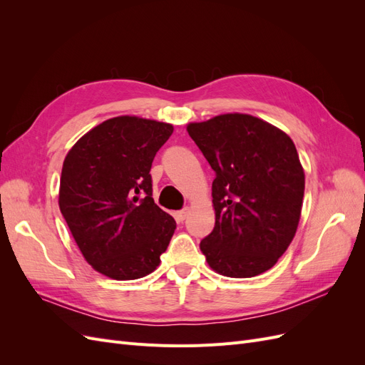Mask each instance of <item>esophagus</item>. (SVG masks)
<instances>
[{
	"label": "esophagus",
	"mask_w": 365,
	"mask_h": 365,
	"mask_svg": "<svg viewBox=\"0 0 365 365\" xmlns=\"http://www.w3.org/2000/svg\"><path fill=\"white\" fill-rule=\"evenodd\" d=\"M187 215H189V208H182V210H180V212L175 213V217H176V220L182 222V220L187 217Z\"/></svg>",
	"instance_id": "obj_1"
}]
</instances>
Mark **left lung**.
Returning a JSON list of instances; mask_svg holds the SVG:
<instances>
[{
	"label": "left lung",
	"mask_w": 365,
	"mask_h": 365,
	"mask_svg": "<svg viewBox=\"0 0 365 365\" xmlns=\"http://www.w3.org/2000/svg\"><path fill=\"white\" fill-rule=\"evenodd\" d=\"M187 132L215 170L216 222L200 248L216 272L247 279L272 268L300 220L304 172L294 141L248 114H224Z\"/></svg>",
	"instance_id": "1"
}]
</instances>
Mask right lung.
<instances>
[{"mask_svg": "<svg viewBox=\"0 0 365 365\" xmlns=\"http://www.w3.org/2000/svg\"><path fill=\"white\" fill-rule=\"evenodd\" d=\"M173 126L121 115L85 134L65 157L59 207L83 257L114 280L155 271L175 219L153 202L150 168Z\"/></svg>", "mask_w": 365, "mask_h": 365, "instance_id": "right-lung-1", "label": "right lung"}]
</instances>
